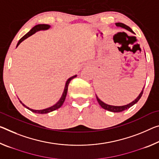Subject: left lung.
Instances as JSON below:
<instances>
[{
    "label": "left lung",
    "instance_id": "left-lung-1",
    "mask_svg": "<svg viewBox=\"0 0 159 159\" xmlns=\"http://www.w3.org/2000/svg\"><path fill=\"white\" fill-rule=\"evenodd\" d=\"M116 26L117 27H122V28L126 29L128 31H129L131 32H132V33L134 34V32L132 31V30L130 28L129 26H127V25H126L123 23H121V22H117V23H115ZM143 89H144V87L143 88V89L142 90V92L140 93V94L139 95V96L136 98V99L134 100V101H132V102L129 103V104L126 105H122V106H114V105H107V104H105V102H103L102 100H100L98 97L96 95V98H97V100L98 103H99V105L101 106V107H102L103 109L108 110V111H110V112H122L124 111L125 110H127L129 109V107H131L132 106H133L134 104H136L139 99L142 97V95L143 94Z\"/></svg>",
    "mask_w": 159,
    "mask_h": 159
}]
</instances>
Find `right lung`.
I'll return each mask as SVG.
<instances>
[{"mask_svg": "<svg viewBox=\"0 0 159 159\" xmlns=\"http://www.w3.org/2000/svg\"><path fill=\"white\" fill-rule=\"evenodd\" d=\"M50 25H45V24H40V25H35L34 27H32V28L30 30V31L29 32H27V33L22 37V38L19 40L18 43L17 44V47L18 46V45L21 43V42L25 40V39H27V37H29L30 36H31L33 34H34L35 32H37V31H39V30H46L50 28ZM75 77H76V75H74V76L69 78V79L67 80V81L66 83V85H65V88H64V92H63V94L61 95V98H60V100L58 101L56 104L53 105V106L50 107H48L46 108V109H44V110H33V109H31V108H30L28 107H27L26 105H24L23 103H22L20 100V102L21 104L23 105L24 107H25L27 108V109L30 110V111L33 112L34 113H37V114H47V113H49V112H51L52 111H54V110H56L57 109H59V107H61V105H63V103L64 102V100L66 99V94H67V91H68V86H69V84L70 80H71L73 79H74ZM19 99V98H18Z\"/></svg>", "mask_w": 159, "mask_h": 159, "instance_id": "add662e5", "label": "right lung"}]
</instances>
